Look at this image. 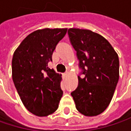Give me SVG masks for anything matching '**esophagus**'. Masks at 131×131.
Listing matches in <instances>:
<instances>
[{"instance_id":"1","label":"esophagus","mask_w":131,"mask_h":131,"mask_svg":"<svg viewBox=\"0 0 131 131\" xmlns=\"http://www.w3.org/2000/svg\"><path fill=\"white\" fill-rule=\"evenodd\" d=\"M67 74H68V72H66V73H64V76H67Z\"/></svg>"}]
</instances>
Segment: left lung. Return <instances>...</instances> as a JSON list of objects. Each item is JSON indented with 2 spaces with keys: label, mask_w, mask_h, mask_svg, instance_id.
<instances>
[{
  "label": "left lung",
  "mask_w": 131,
  "mask_h": 131,
  "mask_svg": "<svg viewBox=\"0 0 131 131\" xmlns=\"http://www.w3.org/2000/svg\"><path fill=\"white\" fill-rule=\"evenodd\" d=\"M70 43L84 77L71 92L76 108L86 116L102 113L110 104L119 79V59L112 45L89 29H68Z\"/></svg>",
  "instance_id": "left-lung-1"
}]
</instances>
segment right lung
I'll return each mask as SVG.
<instances>
[{
	"instance_id": "right-lung-1",
	"label": "right lung",
	"mask_w": 131,
	"mask_h": 131,
	"mask_svg": "<svg viewBox=\"0 0 131 131\" xmlns=\"http://www.w3.org/2000/svg\"><path fill=\"white\" fill-rule=\"evenodd\" d=\"M67 29H38L27 36L16 49L12 59V78L26 109L39 117L58 108L63 91L61 74L48 67L58 43Z\"/></svg>"
}]
</instances>
